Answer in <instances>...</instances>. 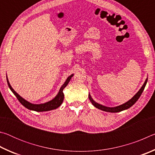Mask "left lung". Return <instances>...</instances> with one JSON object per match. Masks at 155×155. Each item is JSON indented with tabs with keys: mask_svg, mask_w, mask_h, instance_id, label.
I'll list each match as a JSON object with an SVG mask.
<instances>
[{
	"mask_svg": "<svg viewBox=\"0 0 155 155\" xmlns=\"http://www.w3.org/2000/svg\"><path fill=\"white\" fill-rule=\"evenodd\" d=\"M147 81H148V78H146L145 83H143V86L141 87L140 91H139L130 100V101H128L126 103L122 104V105H120V106H117V107H104L103 105H101V104H100L98 103H96V102H94L92 100V98H91L90 95H89V98H90V101L91 102V103L93 104V105L94 107H96V108L102 110V111H107V112H111V113H117V112L122 111H123V110H125V109H127L128 108H130L131 106H133V104H134L136 103V102L137 101V100L140 98V97L141 95V94H142L144 88H145V87H146Z\"/></svg>",
	"mask_w": 155,
	"mask_h": 155,
	"instance_id": "obj_1",
	"label": "left lung"
}]
</instances>
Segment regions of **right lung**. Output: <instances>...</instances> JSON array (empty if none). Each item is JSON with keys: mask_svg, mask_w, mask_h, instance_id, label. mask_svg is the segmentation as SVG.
<instances>
[{"mask_svg": "<svg viewBox=\"0 0 155 155\" xmlns=\"http://www.w3.org/2000/svg\"><path fill=\"white\" fill-rule=\"evenodd\" d=\"M72 76L73 74L70 76V77H68V78H67V80L65 81V82L64 83V85L61 86V87L60 89L58 94L56 96L55 98L52 99L51 101L47 102L46 103L40 104H35L30 103L29 102H28L24 98H22V97H21L19 94H18L16 92H15V91L14 90V89L12 87V86L10 85V84L9 83L8 79H7V81L10 90H12V91L14 93V95L16 96V98H18V101H19L20 103L22 104L23 106L26 107V108H27L28 109L41 112V111H51V110L55 109L57 108H58V107L61 105V103H63V101H64V94L63 93V90H64V89L66 87L68 83L70 82V81L71 79Z\"/></svg>", "mask_w": 155, "mask_h": 155, "instance_id": "right-lung-1", "label": "right lung"}]
</instances>
